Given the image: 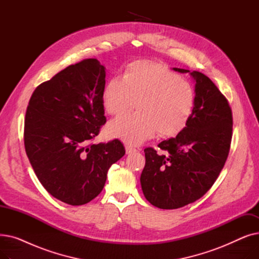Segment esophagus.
I'll use <instances>...</instances> for the list:
<instances>
[{
	"label": "esophagus",
	"instance_id": "esophagus-1",
	"mask_svg": "<svg viewBox=\"0 0 259 259\" xmlns=\"http://www.w3.org/2000/svg\"><path fill=\"white\" fill-rule=\"evenodd\" d=\"M137 151H138L137 149L131 147V146H127V147H126V153H127V154H131V153H134V152H137Z\"/></svg>",
	"mask_w": 259,
	"mask_h": 259
}]
</instances>
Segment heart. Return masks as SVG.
Wrapping results in <instances>:
<instances>
[{
	"label": "heart",
	"instance_id": "obj_1",
	"mask_svg": "<svg viewBox=\"0 0 259 259\" xmlns=\"http://www.w3.org/2000/svg\"><path fill=\"white\" fill-rule=\"evenodd\" d=\"M140 110L122 114L109 122L107 133L129 145H140L157 132L174 137L188 124L195 107V91L189 81L148 61L130 64L124 76L108 80L103 92L105 110L124 113L137 104Z\"/></svg>",
	"mask_w": 259,
	"mask_h": 259
}]
</instances>
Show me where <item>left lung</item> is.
Wrapping results in <instances>:
<instances>
[{"instance_id": "left-lung-1", "label": "left lung", "mask_w": 259, "mask_h": 259, "mask_svg": "<svg viewBox=\"0 0 259 259\" xmlns=\"http://www.w3.org/2000/svg\"><path fill=\"white\" fill-rule=\"evenodd\" d=\"M181 73L190 72L173 68ZM195 107L187 126L175 138L162 141L158 154L146 148L141 185L146 199L159 209H178L207 193L223 170L232 140V110L213 81L198 71Z\"/></svg>"}]
</instances>
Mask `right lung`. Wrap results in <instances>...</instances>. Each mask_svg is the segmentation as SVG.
<instances>
[{"instance_id":"obj_1","label":"right lung","mask_w":259,"mask_h":259,"mask_svg":"<svg viewBox=\"0 0 259 259\" xmlns=\"http://www.w3.org/2000/svg\"><path fill=\"white\" fill-rule=\"evenodd\" d=\"M105 77L97 59L68 66L36 87L26 110L24 145L36 178L71 206L97 197L109 168L126 152L118 140L89 144L106 122Z\"/></svg>"}]
</instances>
